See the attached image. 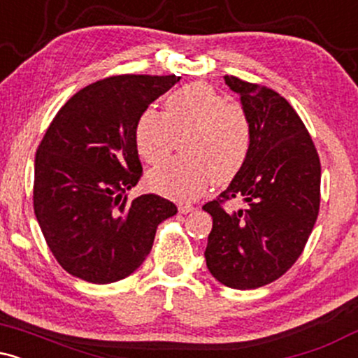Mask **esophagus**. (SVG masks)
<instances>
[{
    "label": "esophagus",
    "instance_id": "34e87169",
    "mask_svg": "<svg viewBox=\"0 0 358 358\" xmlns=\"http://www.w3.org/2000/svg\"><path fill=\"white\" fill-rule=\"evenodd\" d=\"M193 208H195V207H193L192 203H180V205H178V210L182 212V213H188V212H192Z\"/></svg>",
    "mask_w": 358,
    "mask_h": 358
}]
</instances>
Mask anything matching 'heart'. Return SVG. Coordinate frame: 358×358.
<instances>
[{"label":"heart","mask_w":358,"mask_h":358,"mask_svg":"<svg viewBox=\"0 0 358 358\" xmlns=\"http://www.w3.org/2000/svg\"><path fill=\"white\" fill-rule=\"evenodd\" d=\"M182 136L183 156L168 159L146 176L151 190L175 200H190L212 182L231 183L249 158L252 127L244 108L229 102L212 85H185L165 101V113L143 110L134 145L146 163H159Z\"/></svg>","instance_id":"heart-1"}]
</instances>
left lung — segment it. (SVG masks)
I'll list each match as a JSON object with an SVG mask.
<instances>
[{"instance_id": "1", "label": "left lung", "mask_w": 358, "mask_h": 358, "mask_svg": "<svg viewBox=\"0 0 358 358\" xmlns=\"http://www.w3.org/2000/svg\"><path fill=\"white\" fill-rule=\"evenodd\" d=\"M250 119L252 143L227 190L203 205L213 219L207 268L222 285L254 289L281 278L305 249L320 212L322 165L313 139L293 106L276 90L224 76ZM241 198L246 207L227 213Z\"/></svg>"}]
</instances>
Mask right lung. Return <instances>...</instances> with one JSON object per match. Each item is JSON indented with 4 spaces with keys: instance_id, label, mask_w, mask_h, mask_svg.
I'll return each instance as SVG.
<instances>
[{
    "instance_id": "add662e5",
    "label": "right lung",
    "mask_w": 358,
    "mask_h": 358,
    "mask_svg": "<svg viewBox=\"0 0 358 358\" xmlns=\"http://www.w3.org/2000/svg\"><path fill=\"white\" fill-rule=\"evenodd\" d=\"M178 76H113L62 106L35 156L34 210L57 262L108 285L129 276L153 248L156 227L178 212L155 193L127 202L143 166L134 127Z\"/></svg>"
}]
</instances>
